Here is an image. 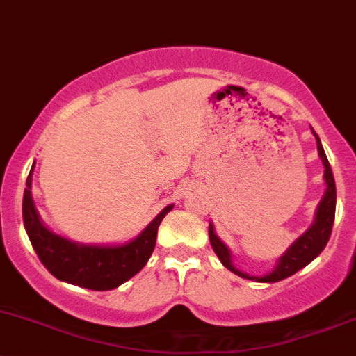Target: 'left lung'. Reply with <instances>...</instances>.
<instances>
[{"label": "left lung", "instance_id": "1", "mask_svg": "<svg viewBox=\"0 0 356 356\" xmlns=\"http://www.w3.org/2000/svg\"><path fill=\"white\" fill-rule=\"evenodd\" d=\"M315 140H317V151L321 156L322 164H324V179H325V188L324 197H322L321 204H318L317 212H315V219L309 229L302 234L300 238H296L295 243H291V247L277 259L276 267H274L270 273L264 274V276H248L247 273H241L236 267L233 266L232 260V252L229 248L222 243L218 238V234L214 232V226L209 225V240H211L212 250L216 252L219 260H221L222 266L226 269H229L232 273L238 274L240 277L250 281H259V283H277L281 280H286V277L293 276L295 273H298L300 269L310 264L312 260L324 250V247L327 245L329 236H331L332 225H334V214H336V183L334 177H332L331 164H329L327 156H325L324 149H322L321 138L317 137V134L314 131Z\"/></svg>", "mask_w": 356, "mask_h": 356}]
</instances>
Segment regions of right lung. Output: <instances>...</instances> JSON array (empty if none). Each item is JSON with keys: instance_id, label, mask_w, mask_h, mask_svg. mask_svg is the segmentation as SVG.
I'll list each match as a JSON object with an SVG mask.
<instances>
[{"instance_id": "right-lung-1", "label": "right lung", "mask_w": 356, "mask_h": 356, "mask_svg": "<svg viewBox=\"0 0 356 356\" xmlns=\"http://www.w3.org/2000/svg\"><path fill=\"white\" fill-rule=\"evenodd\" d=\"M34 170V166H32ZM32 170L27 177L24 192L22 216L25 232L32 247L47 270L65 283L76 284L94 291H108L118 288L134 277L151 259L156 247L157 228L173 204L164 207L134 240L123 245H82L58 236L46 228L39 219L32 200Z\"/></svg>"}]
</instances>
